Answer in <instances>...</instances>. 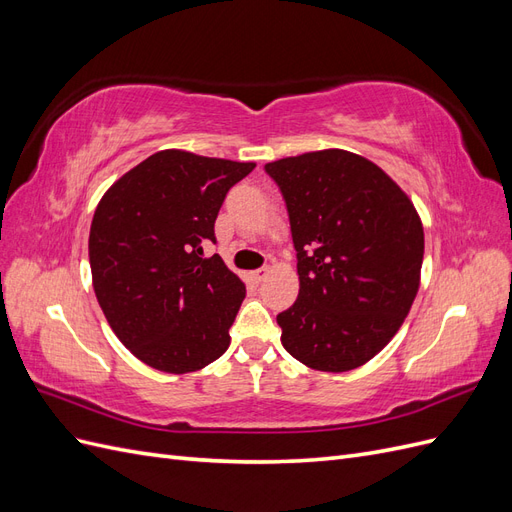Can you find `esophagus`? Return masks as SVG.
<instances>
[{"label": "esophagus", "mask_w": 512, "mask_h": 512, "mask_svg": "<svg viewBox=\"0 0 512 512\" xmlns=\"http://www.w3.org/2000/svg\"><path fill=\"white\" fill-rule=\"evenodd\" d=\"M267 275H269L267 269H258V271H252V280H254L256 284H260V282L267 280Z\"/></svg>", "instance_id": "1"}]
</instances>
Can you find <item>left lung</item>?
I'll return each mask as SVG.
<instances>
[{
  "mask_svg": "<svg viewBox=\"0 0 512 512\" xmlns=\"http://www.w3.org/2000/svg\"><path fill=\"white\" fill-rule=\"evenodd\" d=\"M284 194L299 299L277 316L284 348L318 371H350L391 342L421 286L423 222L408 194L346 149L265 164Z\"/></svg>",
  "mask_w": 512,
  "mask_h": 512,
  "instance_id": "left-lung-1",
  "label": "left lung"
}]
</instances>
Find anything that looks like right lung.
I'll return each instance as SVG.
<instances>
[{
    "label": "right lung",
    "instance_id": "right-lung-1",
    "mask_svg": "<svg viewBox=\"0 0 512 512\" xmlns=\"http://www.w3.org/2000/svg\"><path fill=\"white\" fill-rule=\"evenodd\" d=\"M254 162L164 149L104 192L89 230L91 282L119 342L166 374L203 369L230 346L245 284L205 258L226 192Z\"/></svg>",
    "mask_w": 512,
    "mask_h": 512
}]
</instances>
